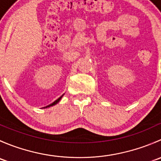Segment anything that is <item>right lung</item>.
<instances>
[{"instance_id":"add662e5","label":"right lung","mask_w":161,"mask_h":161,"mask_svg":"<svg viewBox=\"0 0 161 161\" xmlns=\"http://www.w3.org/2000/svg\"><path fill=\"white\" fill-rule=\"evenodd\" d=\"M63 97V95H62V96H61V97H59V98H58V100H55V101H54V102H53V103H50V105H48V106L45 107V108H50V107H51V106H53V105L57 104V103H58V102H59V101H60V100H61V97Z\"/></svg>"}]
</instances>
